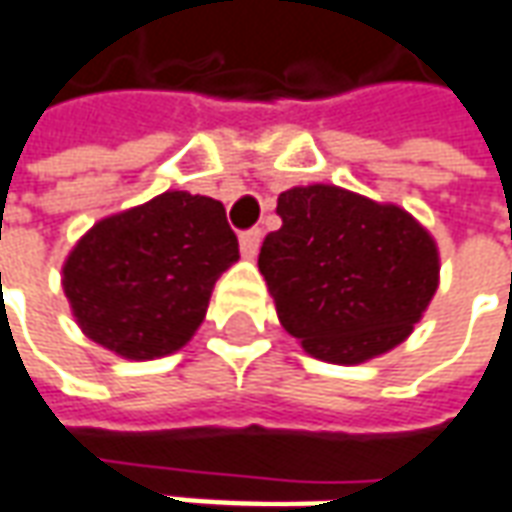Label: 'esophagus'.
Wrapping results in <instances>:
<instances>
[{"mask_svg":"<svg viewBox=\"0 0 512 512\" xmlns=\"http://www.w3.org/2000/svg\"><path fill=\"white\" fill-rule=\"evenodd\" d=\"M260 241H263V232L260 229H246L241 235V255L252 260L257 255V249H260Z\"/></svg>","mask_w":512,"mask_h":512,"instance_id":"1","label":"esophagus"}]
</instances>
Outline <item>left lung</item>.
I'll list each match as a JSON object with an SVG mask.
<instances>
[{
    "mask_svg": "<svg viewBox=\"0 0 512 512\" xmlns=\"http://www.w3.org/2000/svg\"><path fill=\"white\" fill-rule=\"evenodd\" d=\"M277 215L283 227L266 235L257 266L305 353L361 364L412 333L440 283V255L409 212L308 184L280 193Z\"/></svg>",
    "mask_w": 512,
    "mask_h": 512,
    "instance_id": "8db88e82",
    "label": "left lung"
}]
</instances>
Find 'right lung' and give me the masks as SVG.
I'll return each instance as SVG.
<instances>
[{
	"label": "right lung",
	"instance_id": "add662e5",
	"mask_svg": "<svg viewBox=\"0 0 512 512\" xmlns=\"http://www.w3.org/2000/svg\"><path fill=\"white\" fill-rule=\"evenodd\" d=\"M238 257L221 201L168 190L97 221L64 260L61 285L92 342L151 361L193 339Z\"/></svg>",
	"mask_w": 512,
	"mask_h": 512
}]
</instances>
